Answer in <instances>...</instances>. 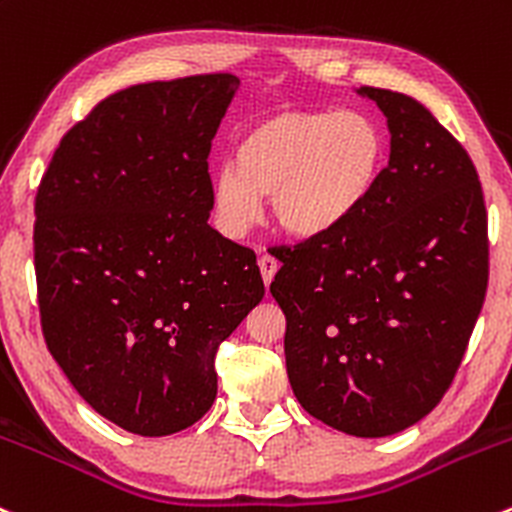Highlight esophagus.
Segmentation results:
<instances>
[{
	"mask_svg": "<svg viewBox=\"0 0 512 512\" xmlns=\"http://www.w3.org/2000/svg\"><path fill=\"white\" fill-rule=\"evenodd\" d=\"M257 265H260L262 279H265V284H267V287H270L272 279H274V274H277V270H279L277 257H272L270 252H265V255H260V260H257Z\"/></svg>",
	"mask_w": 512,
	"mask_h": 512,
	"instance_id": "34e87169",
	"label": "esophagus"
}]
</instances>
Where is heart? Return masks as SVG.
<instances>
[{
	"label": "heart",
	"instance_id": "obj_1",
	"mask_svg": "<svg viewBox=\"0 0 512 512\" xmlns=\"http://www.w3.org/2000/svg\"><path fill=\"white\" fill-rule=\"evenodd\" d=\"M385 161L387 137L368 112H274L242 134L238 164L223 161L213 171L215 215L230 235H242L270 198L284 233L326 238L370 201Z\"/></svg>",
	"mask_w": 512,
	"mask_h": 512
}]
</instances>
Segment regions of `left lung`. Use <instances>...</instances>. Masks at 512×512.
<instances>
[{
    "label": "left lung",
    "mask_w": 512,
    "mask_h": 512,
    "mask_svg": "<svg viewBox=\"0 0 512 512\" xmlns=\"http://www.w3.org/2000/svg\"><path fill=\"white\" fill-rule=\"evenodd\" d=\"M387 117L370 201L326 238L279 247L299 405L338 432L390 437L449 390L488 287V218L466 149L410 95L358 88Z\"/></svg>",
    "instance_id": "left-lung-1"
}]
</instances>
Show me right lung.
Instances as JSON below:
<instances>
[{
	"label": "right lung",
	"instance_id": "obj_1",
	"mask_svg": "<svg viewBox=\"0 0 512 512\" xmlns=\"http://www.w3.org/2000/svg\"><path fill=\"white\" fill-rule=\"evenodd\" d=\"M238 88L208 73L110 95L68 129L36 193L48 351L95 412L139 437L211 410L215 351L265 297L255 252L208 225V154Z\"/></svg>",
	"mask_w": 512,
	"mask_h": 512
}]
</instances>
